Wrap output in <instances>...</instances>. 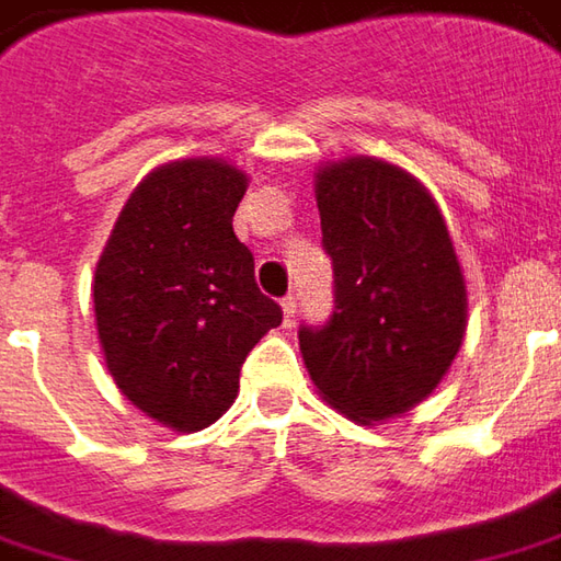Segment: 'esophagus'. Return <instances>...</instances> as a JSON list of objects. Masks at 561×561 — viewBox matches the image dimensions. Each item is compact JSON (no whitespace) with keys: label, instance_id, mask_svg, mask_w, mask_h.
<instances>
[{"label":"esophagus","instance_id":"esophagus-1","mask_svg":"<svg viewBox=\"0 0 561 561\" xmlns=\"http://www.w3.org/2000/svg\"><path fill=\"white\" fill-rule=\"evenodd\" d=\"M295 313H298V300H295V295H285V298H282V317H285V325L295 322Z\"/></svg>","mask_w":561,"mask_h":561}]
</instances>
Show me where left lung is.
Here are the masks:
<instances>
[{"label":"left lung","instance_id":"8db88e82","mask_svg":"<svg viewBox=\"0 0 561 561\" xmlns=\"http://www.w3.org/2000/svg\"><path fill=\"white\" fill-rule=\"evenodd\" d=\"M317 204L335 310L300 325V354L335 410L391 419L435 391L466 335L450 232L410 173L373 158L322 167Z\"/></svg>","mask_w":561,"mask_h":561}]
</instances>
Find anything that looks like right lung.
Wrapping results in <instances>:
<instances>
[{
  "mask_svg": "<svg viewBox=\"0 0 561 561\" xmlns=\"http://www.w3.org/2000/svg\"><path fill=\"white\" fill-rule=\"evenodd\" d=\"M244 185L222 161L158 167L129 195L95 270L107 373L176 432H202L229 410L244 357L282 322L232 229Z\"/></svg>",
  "mask_w": 561,
  "mask_h": 561,
  "instance_id": "add662e5",
  "label": "right lung"
}]
</instances>
